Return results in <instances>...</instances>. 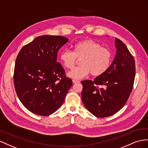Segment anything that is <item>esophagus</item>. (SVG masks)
Returning <instances> with one entry per match:
<instances>
[{
    "instance_id": "1",
    "label": "esophagus",
    "mask_w": 148,
    "mask_h": 148,
    "mask_svg": "<svg viewBox=\"0 0 148 148\" xmlns=\"http://www.w3.org/2000/svg\"><path fill=\"white\" fill-rule=\"evenodd\" d=\"M73 82L74 83V84H76V83L80 82V81L78 80H76V79H73Z\"/></svg>"
}]
</instances>
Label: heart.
Here are the masks:
<instances>
[{
    "label": "heart",
    "mask_w": 148,
    "mask_h": 148,
    "mask_svg": "<svg viewBox=\"0 0 148 148\" xmlns=\"http://www.w3.org/2000/svg\"><path fill=\"white\" fill-rule=\"evenodd\" d=\"M60 60L68 69L74 67L77 59H81L80 66L67 74L68 77L79 79L90 73L93 76H99L108 71L112 62V54L109 49L103 47L91 39L79 41L73 45V52L64 49L60 54Z\"/></svg>",
    "instance_id": "heart-1"
}]
</instances>
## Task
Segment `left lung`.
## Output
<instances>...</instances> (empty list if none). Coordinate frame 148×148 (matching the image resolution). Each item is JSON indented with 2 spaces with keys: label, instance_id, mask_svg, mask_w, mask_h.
<instances>
[{
  "label": "left lung",
  "instance_id": "obj_1",
  "mask_svg": "<svg viewBox=\"0 0 148 148\" xmlns=\"http://www.w3.org/2000/svg\"><path fill=\"white\" fill-rule=\"evenodd\" d=\"M116 54L108 71L94 81L85 80L81 93L86 109L94 116L106 117L123 108L133 88L136 66L126 45L116 38Z\"/></svg>",
  "mask_w": 148,
  "mask_h": 148
}]
</instances>
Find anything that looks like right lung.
<instances>
[{
  "label": "right lung",
  "instance_id": "1",
  "mask_svg": "<svg viewBox=\"0 0 148 148\" xmlns=\"http://www.w3.org/2000/svg\"><path fill=\"white\" fill-rule=\"evenodd\" d=\"M69 39L39 36L18 52L14 73L15 89L22 104L37 115L52 114L61 106L73 81L57 62L60 48Z\"/></svg>",
  "mask_w": 148,
  "mask_h": 148
}]
</instances>
